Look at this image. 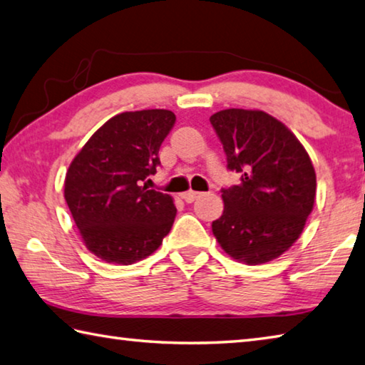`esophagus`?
<instances>
[{
  "instance_id": "1",
  "label": "esophagus",
  "mask_w": 365,
  "mask_h": 365,
  "mask_svg": "<svg viewBox=\"0 0 365 365\" xmlns=\"http://www.w3.org/2000/svg\"><path fill=\"white\" fill-rule=\"evenodd\" d=\"M200 196H201L200 191H193V190H190V191H187V193L182 195L185 202H193V201L197 200V197H200Z\"/></svg>"
}]
</instances>
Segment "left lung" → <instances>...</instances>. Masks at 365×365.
<instances>
[{
  "mask_svg": "<svg viewBox=\"0 0 365 365\" xmlns=\"http://www.w3.org/2000/svg\"><path fill=\"white\" fill-rule=\"evenodd\" d=\"M241 183L222 190L223 214L212 222L236 262L262 264L294 246L316 201V172L300 140L262 110L228 108L210 116Z\"/></svg>",
  "mask_w": 365,
  "mask_h": 365,
  "instance_id": "left-lung-1",
  "label": "left lung"
}]
</instances>
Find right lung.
Listing matches in <instances>:
<instances>
[{"instance_id":"1","label":"right lung","mask_w":365,"mask_h":365,"mask_svg":"<svg viewBox=\"0 0 365 365\" xmlns=\"http://www.w3.org/2000/svg\"><path fill=\"white\" fill-rule=\"evenodd\" d=\"M175 123L170 110L124 111L98 128L73 158L63 196L91 254L132 264L153 254L172 228L174 197L147 187Z\"/></svg>"}]
</instances>
